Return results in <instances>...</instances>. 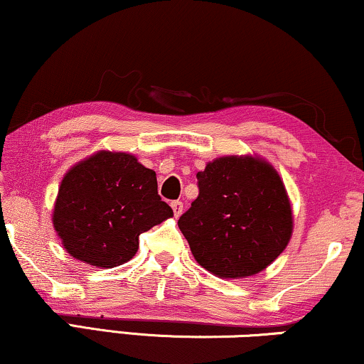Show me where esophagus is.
<instances>
[{
  "mask_svg": "<svg viewBox=\"0 0 364 364\" xmlns=\"http://www.w3.org/2000/svg\"><path fill=\"white\" fill-rule=\"evenodd\" d=\"M171 207H172V210H173V215H176V217H181V215H182V212H183V203H182L181 200L172 202Z\"/></svg>",
  "mask_w": 364,
  "mask_h": 364,
  "instance_id": "obj_1",
  "label": "esophagus"
}]
</instances>
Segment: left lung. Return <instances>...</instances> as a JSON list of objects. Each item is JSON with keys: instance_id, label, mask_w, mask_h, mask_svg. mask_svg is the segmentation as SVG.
<instances>
[{"instance_id": "8db88e82", "label": "left lung", "mask_w": 364, "mask_h": 364, "mask_svg": "<svg viewBox=\"0 0 364 364\" xmlns=\"http://www.w3.org/2000/svg\"><path fill=\"white\" fill-rule=\"evenodd\" d=\"M198 197L178 228L198 265L220 278H248L277 260L293 212L277 168L258 156H223L197 173Z\"/></svg>"}]
</instances>
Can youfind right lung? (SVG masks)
<instances>
[{
    "label": "right lung",
    "mask_w": 364,
    "mask_h": 364,
    "mask_svg": "<svg viewBox=\"0 0 364 364\" xmlns=\"http://www.w3.org/2000/svg\"><path fill=\"white\" fill-rule=\"evenodd\" d=\"M171 217L156 172L132 154L97 151L63 177L53 227L73 258L114 268L136 255L142 232Z\"/></svg>",
    "instance_id": "right-lung-1"
}]
</instances>
